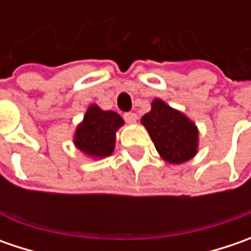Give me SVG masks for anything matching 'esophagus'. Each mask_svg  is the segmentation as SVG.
Instances as JSON below:
<instances>
[{
    "label": "esophagus",
    "instance_id": "34e87169",
    "mask_svg": "<svg viewBox=\"0 0 251 251\" xmlns=\"http://www.w3.org/2000/svg\"><path fill=\"white\" fill-rule=\"evenodd\" d=\"M137 119H138V117H137L135 113H126V114H124V120L127 121L128 124H135V123H137Z\"/></svg>",
    "mask_w": 251,
    "mask_h": 251
}]
</instances>
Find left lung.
<instances>
[{
    "label": "left lung",
    "instance_id": "8db88e82",
    "mask_svg": "<svg viewBox=\"0 0 251 251\" xmlns=\"http://www.w3.org/2000/svg\"><path fill=\"white\" fill-rule=\"evenodd\" d=\"M141 124L150 132L165 162L180 165L197 155L200 131L196 123L159 98L152 100L151 110L142 116Z\"/></svg>",
    "mask_w": 251,
    "mask_h": 251
}]
</instances>
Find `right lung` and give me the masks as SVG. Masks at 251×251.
Masks as SVG:
<instances>
[{
    "label": "right lung",
    "mask_w": 251,
    "mask_h": 251,
    "mask_svg": "<svg viewBox=\"0 0 251 251\" xmlns=\"http://www.w3.org/2000/svg\"><path fill=\"white\" fill-rule=\"evenodd\" d=\"M124 126V120L116 111L103 110L98 104H91L83 120L74 132V145L91 159L110 156L116 147V134Z\"/></svg>",
    "instance_id": "add662e5"
}]
</instances>
